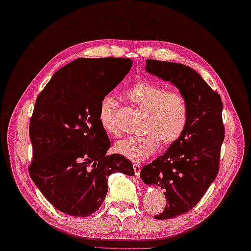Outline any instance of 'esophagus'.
<instances>
[{"label":"esophagus","mask_w":251,"mask_h":251,"mask_svg":"<svg viewBox=\"0 0 251 251\" xmlns=\"http://www.w3.org/2000/svg\"><path fill=\"white\" fill-rule=\"evenodd\" d=\"M133 169H134V173H136V176L139 177V175H140V171H141V165L139 163H134Z\"/></svg>","instance_id":"esophagus-1"}]
</instances>
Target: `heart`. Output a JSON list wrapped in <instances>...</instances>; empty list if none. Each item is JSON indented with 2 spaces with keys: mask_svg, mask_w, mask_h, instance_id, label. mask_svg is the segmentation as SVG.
<instances>
[{
  "mask_svg": "<svg viewBox=\"0 0 251 251\" xmlns=\"http://www.w3.org/2000/svg\"><path fill=\"white\" fill-rule=\"evenodd\" d=\"M134 105L145 111L142 122L145 134L126 137L114 146L115 151L130 160L142 161L158 149L159 141L165 146L178 140L190 118V104L179 91H168L152 80H138L126 91ZM118 99L112 94L103 96L99 107V120L107 133L118 136L115 121Z\"/></svg>",
  "mask_w": 251,
  "mask_h": 251,
  "instance_id": "1",
  "label": "heart"
}]
</instances>
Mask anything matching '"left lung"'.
I'll use <instances>...</instances> for the list:
<instances>
[{
    "label": "left lung",
    "mask_w": 251,
    "mask_h": 251,
    "mask_svg": "<svg viewBox=\"0 0 251 251\" xmlns=\"http://www.w3.org/2000/svg\"><path fill=\"white\" fill-rule=\"evenodd\" d=\"M146 71L174 84L190 104V118L182 136L140 172L145 184L165 191L167 204L155 219L166 220L192 210L217 177L225 140L223 107L220 95L191 67L148 59Z\"/></svg>",
    "instance_id": "8db88e82"
}]
</instances>
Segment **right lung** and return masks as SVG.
Returning a JSON list of instances; mask_svg holds the SVG:
<instances>
[{
	"mask_svg": "<svg viewBox=\"0 0 251 251\" xmlns=\"http://www.w3.org/2000/svg\"><path fill=\"white\" fill-rule=\"evenodd\" d=\"M130 58H78L56 72L38 96L29 134L33 159L29 174L48 201L73 217H88L107 193L115 172L133 176L99 120L104 95L128 74Z\"/></svg>",
	"mask_w": 251,
	"mask_h": 251,
	"instance_id": "1",
	"label": "right lung"
}]
</instances>
